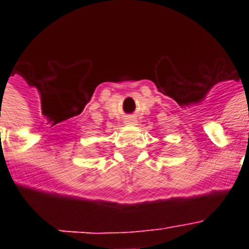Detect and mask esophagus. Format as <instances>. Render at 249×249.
Here are the masks:
<instances>
[{"label": "esophagus", "mask_w": 249, "mask_h": 249, "mask_svg": "<svg viewBox=\"0 0 249 249\" xmlns=\"http://www.w3.org/2000/svg\"><path fill=\"white\" fill-rule=\"evenodd\" d=\"M125 123H126V124H129V125H132V124H134V123H136V120H134V119H126V120H125Z\"/></svg>", "instance_id": "34e87169"}]
</instances>
